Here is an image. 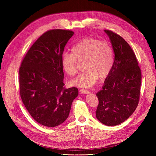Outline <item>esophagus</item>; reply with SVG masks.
<instances>
[{"label":"esophagus","mask_w":156,"mask_h":156,"mask_svg":"<svg viewBox=\"0 0 156 156\" xmlns=\"http://www.w3.org/2000/svg\"><path fill=\"white\" fill-rule=\"evenodd\" d=\"M80 93H81L82 94H87L89 93V91L87 90H83V89H81V90H80Z\"/></svg>","instance_id":"obj_1"}]
</instances>
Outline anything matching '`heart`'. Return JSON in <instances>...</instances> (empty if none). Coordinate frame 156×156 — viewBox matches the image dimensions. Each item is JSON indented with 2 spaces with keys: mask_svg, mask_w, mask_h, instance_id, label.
Instances as JSON below:
<instances>
[{
  "mask_svg": "<svg viewBox=\"0 0 156 156\" xmlns=\"http://www.w3.org/2000/svg\"><path fill=\"white\" fill-rule=\"evenodd\" d=\"M72 52H65L62 56V65L64 72L74 76L77 72L78 61H84L83 73L70 81V84L80 87L93 86L99 76L107 77L114 66V51L108 42L86 37L72 46Z\"/></svg>",
  "mask_w": 156,
  "mask_h": 156,
  "instance_id": "1",
  "label": "heart"
}]
</instances>
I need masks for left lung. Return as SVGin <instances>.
<instances>
[{"mask_svg": "<svg viewBox=\"0 0 156 156\" xmlns=\"http://www.w3.org/2000/svg\"><path fill=\"white\" fill-rule=\"evenodd\" d=\"M112 44L114 57L112 71L96 96L97 119L112 126L128 119L136 110L140 95L141 73L136 55L126 41L117 34L104 30Z\"/></svg>", "mask_w": 156, "mask_h": 156, "instance_id": "left-lung-1", "label": "left lung"}]
</instances>
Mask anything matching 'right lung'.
I'll return each mask as SVG.
<instances>
[{"label": "right lung", "mask_w": 156, "mask_h": 156, "mask_svg": "<svg viewBox=\"0 0 156 156\" xmlns=\"http://www.w3.org/2000/svg\"><path fill=\"white\" fill-rule=\"evenodd\" d=\"M74 34L70 30H52L33 44L19 70L21 98L31 117L39 124L55 127L68 118L76 87L65 89L62 56Z\"/></svg>", "instance_id": "right-lung-1"}]
</instances>
